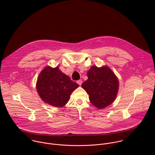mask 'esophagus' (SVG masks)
I'll return each instance as SVG.
<instances>
[{
  "label": "esophagus",
  "instance_id": "esophagus-1",
  "mask_svg": "<svg viewBox=\"0 0 155 155\" xmlns=\"http://www.w3.org/2000/svg\"><path fill=\"white\" fill-rule=\"evenodd\" d=\"M82 83H83V81H82V80H78V81H77V83H78L80 86L82 84Z\"/></svg>",
  "mask_w": 155,
  "mask_h": 155
}]
</instances>
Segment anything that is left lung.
Returning a JSON list of instances; mask_svg holds the SVG:
<instances>
[{
    "label": "left lung",
    "instance_id": "left-lung-1",
    "mask_svg": "<svg viewBox=\"0 0 155 155\" xmlns=\"http://www.w3.org/2000/svg\"><path fill=\"white\" fill-rule=\"evenodd\" d=\"M87 80L81 87L89 95L91 103L99 109L112 104L116 99L119 82L118 78L108 66L97 68L93 65L87 73Z\"/></svg>",
    "mask_w": 155,
    "mask_h": 155
}]
</instances>
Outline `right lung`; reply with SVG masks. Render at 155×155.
I'll return each instance as SVG.
<instances>
[{"instance_id":"1","label":"right lung","mask_w":155,"mask_h":155,"mask_svg":"<svg viewBox=\"0 0 155 155\" xmlns=\"http://www.w3.org/2000/svg\"><path fill=\"white\" fill-rule=\"evenodd\" d=\"M79 86L70 77L56 67L47 66L44 68L37 78L36 88L41 99L56 107L67 104L72 93Z\"/></svg>"}]
</instances>
